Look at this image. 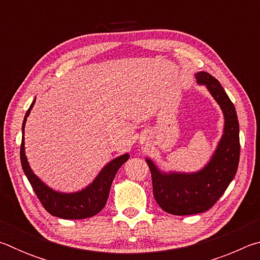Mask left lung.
Masks as SVG:
<instances>
[{
	"label": "left lung",
	"mask_w": 260,
	"mask_h": 260,
	"mask_svg": "<svg viewBox=\"0 0 260 260\" xmlns=\"http://www.w3.org/2000/svg\"><path fill=\"white\" fill-rule=\"evenodd\" d=\"M199 85H203L223 113L221 139L203 169L197 172H162L150 158H146L152 179L153 197L167 213L174 215L197 214L212 208L232 180L240 160V126L234 104L214 77L206 72L195 74Z\"/></svg>",
	"instance_id": "obj_1"
}]
</instances>
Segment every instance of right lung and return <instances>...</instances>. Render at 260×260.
<instances>
[{
  "mask_svg": "<svg viewBox=\"0 0 260 260\" xmlns=\"http://www.w3.org/2000/svg\"><path fill=\"white\" fill-rule=\"evenodd\" d=\"M34 103L35 99L26 112L23 126H21L23 139H21L20 147V161L25 175L27 177L30 186H32L34 192L37 193L38 199L40 200L43 208L51 215L61 219H86L93 217L107 204L110 188H111L116 173L120 169V166L128 160L129 155L124 153V155L118 156L109 161L96 175L94 181L81 190L74 192H60L54 190L49 186H47L38 175H35L28 164L27 157L25 155V124L30 110L34 107Z\"/></svg>",
  "mask_w": 260,
  "mask_h": 260,
  "instance_id": "1",
  "label": "right lung"
}]
</instances>
